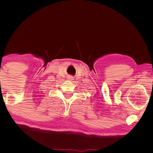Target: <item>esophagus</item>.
Returning a JSON list of instances; mask_svg holds the SVG:
<instances>
[{
	"instance_id": "1",
	"label": "esophagus",
	"mask_w": 153,
	"mask_h": 153,
	"mask_svg": "<svg viewBox=\"0 0 153 153\" xmlns=\"http://www.w3.org/2000/svg\"><path fill=\"white\" fill-rule=\"evenodd\" d=\"M68 79L69 80V81H73V80H74V77H68Z\"/></svg>"
}]
</instances>
